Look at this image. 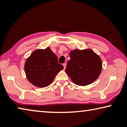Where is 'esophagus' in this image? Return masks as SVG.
I'll return each mask as SVG.
<instances>
[{"mask_svg": "<svg viewBox=\"0 0 127 127\" xmlns=\"http://www.w3.org/2000/svg\"><path fill=\"white\" fill-rule=\"evenodd\" d=\"M63 66H64V69H65V68H66V63H64V64H63Z\"/></svg>", "mask_w": 127, "mask_h": 127, "instance_id": "obj_1", "label": "esophagus"}]
</instances>
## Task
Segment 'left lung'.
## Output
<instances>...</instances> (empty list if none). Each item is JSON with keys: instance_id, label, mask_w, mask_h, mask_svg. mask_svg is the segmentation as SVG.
<instances>
[{"instance_id": "left-lung-1", "label": "left lung", "mask_w": 127, "mask_h": 127, "mask_svg": "<svg viewBox=\"0 0 127 127\" xmlns=\"http://www.w3.org/2000/svg\"><path fill=\"white\" fill-rule=\"evenodd\" d=\"M65 72L77 85L85 86L96 80L101 72L102 61L90 49L70 51Z\"/></svg>"}]
</instances>
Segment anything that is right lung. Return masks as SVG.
I'll list each match as a JSON object with an SVG mask.
<instances>
[{
	"label": "right lung",
	"mask_w": 127,
	"mask_h": 127,
	"mask_svg": "<svg viewBox=\"0 0 127 127\" xmlns=\"http://www.w3.org/2000/svg\"><path fill=\"white\" fill-rule=\"evenodd\" d=\"M64 68L58 62V57L50 48L36 49L25 63L26 76L30 83L36 87L48 86L56 75Z\"/></svg>",
	"instance_id": "1"
}]
</instances>
